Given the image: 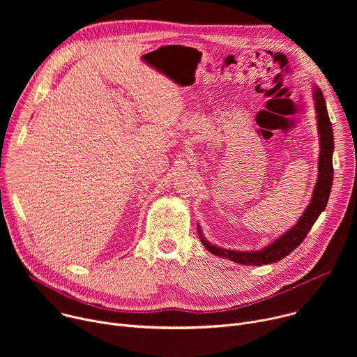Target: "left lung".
Masks as SVG:
<instances>
[{
	"label": "left lung",
	"instance_id": "left-lung-1",
	"mask_svg": "<svg viewBox=\"0 0 357 357\" xmlns=\"http://www.w3.org/2000/svg\"><path fill=\"white\" fill-rule=\"evenodd\" d=\"M314 97H315V109L318 114L317 119H318V130H319V139H321V152H319V168H318L319 175H318V181L314 189L310 206L305 209L303 215L291 230H288L278 240H275L273 244H270L268 247L260 251L241 252V251H233V250L216 247L211 244L208 240L203 238L202 234H199L203 245H205L212 254H215V256H219L244 266H263V264L277 263L282 260L285 256H288L291 251H294L303 241V238L307 237L308 231L312 229L314 223L322 213V211L326 208L331 189H332V182H333V164H332V154L335 148L333 130L328 116L324 94L317 87L314 90Z\"/></svg>",
	"mask_w": 357,
	"mask_h": 357
}]
</instances>
